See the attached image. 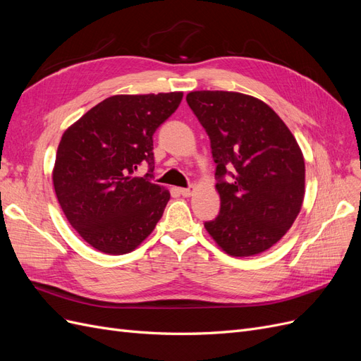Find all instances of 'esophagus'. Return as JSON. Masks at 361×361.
I'll use <instances>...</instances> for the list:
<instances>
[{
  "mask_svg": "<svg viewBox=\"0 0 361 361\" xmlns=\"http://www.w3.org/2000/svg\"><path fill=\"white\" fill-rule=\"evenodd\" d=\"M194 187H192V185H190V187L188 188H180L179 190V192L182 194V195H185V197H190V195L194 192Z\"/></svg>",
  "mask_w": 361,
  "mask_h": 361,
  "instance_id": "1",
  "label": "esophagus"
}]
</instances>
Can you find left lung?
I'll return each instance as SVG.
<instances>
[{
    "label": "left lung",
    "mask_w": 361,
    "mask_h": 361,
    "mask_svg": "<svg viewBox=\"0 0 361 361\" xmlns=\"http://www.w3.org/2000/svg\"><path fill=\"white\" fill-rule=\"evenodd\" d=\"M187 102L211 140L220 212L204 227L227 255L262 253L283 238L304 199V158L288 126L256 97L191 92Z\"/></svg>",
    "instance_id": "obj_1"
}]
</instances>
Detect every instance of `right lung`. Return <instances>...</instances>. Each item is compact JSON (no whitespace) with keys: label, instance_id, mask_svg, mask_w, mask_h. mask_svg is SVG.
<instances>
[{"label":"right lung","instance_id":"1","mask_svg":"<svg viewBox=\"0 0 361 361\" xmlns=\"http://www.w3.org/2000/svg\"><path fill=\"white\" fill-rule=\"evenodd\" d=\"M180 101V92L111 96L63 134L54 188L72 227L102 253H129L161 220L170 192L152 182L154 134Z\"/></svg>","mask_w":361,"mask_h":361}]
</instances>
